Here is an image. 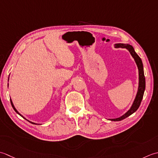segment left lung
Segmentation results:
<instances>
[{"instance_id": "1", "label": "left lung", "mask_w": 158, "mask_h": 158, "mask_svg": "<svg viewBox=\"0 0 158 158\" xmlns=\"http://www.w3.org/2000/svg\"><path fill=\"white\" fill-rule=\"evenodd\" d=\"M114 46H115V48H125V49H127L129 52H130L131 56L134 58L135 62L136 63L138 69V76H139V77H138V78H139V82H138V89L137 94L133 102V104L131 106L130 110H129L127 112H125L123 115H122L120 117L117 118H112V119L110 118V121H118L123 120L124 118L128 117L129 116L132 114L134 112H136L138 110V108H139L140 103L142 102V99L143 98L144 90H145V77H144V69H143V65L142 60H141V59L136 54V52H135L134 48L130 44H115Z\"/></svg>"}]
</instances>
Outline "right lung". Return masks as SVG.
Wrapping results in <instances>:
<instances>
[{"instance_id": "obj_1", "label": "right lung", "mask_w": 158, "mask_h": 158, "mask_svg": "<svg viewBox=\"0 0 158 158\" xmlns=\"http://www.w3.org/2000/svg\"><path fill=\"white\" fill-rule=\"evenodd\" d=\"M8 81H9V80H8ZM10 101H11V106H12V107H13V108H14V110L15 111V112H16V113H18L19 115H20V116H21V117H23L24 118V119H26V120H27V121H28V122H30V123H33V124H35V125H38V124H37V123H33V122H31V121H28V120H27V118H25L24 117H23V116H22L21 114H20V113H19V112H18V111L17 110H16V109H15V108L14 107V104H13V102H12V101H11V99H10Z\"/></svg>"}]
</instances>
